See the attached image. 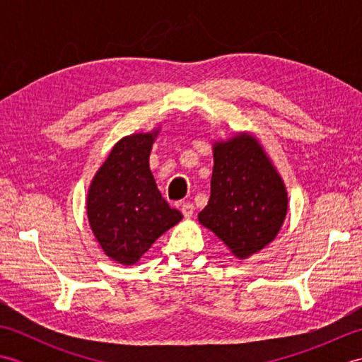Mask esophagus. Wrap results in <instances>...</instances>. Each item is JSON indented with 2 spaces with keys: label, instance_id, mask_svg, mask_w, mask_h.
<instances>
[{
  "label": "esophagus",
  "instance_id": "34e87169",
  "mask_svg": "<svg viewBox=\"0 0 362 362\" xmlns=\"http://www.w3.org/2000/svg\"><path fill=\"white\" fill-rule=\"evenodd\" d=\"M180 211L183 214V218L189 219L191 216H193V213H194V206H193V204H189V202H183Z\"/></svg>",
  "mask_w": 362,
  "mask_h": 362
}]
</instances>
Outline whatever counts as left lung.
Segmentation results:
<instances>
[{"instance_id":"1","label":"left lung","mask_w":362,"mask_h":362,"mask_svg":"<svg viewBox=\"0 0 362 362\" xmlns=\"http://www.w3.org/2000/svg\"><path fill=\"white\" fill-rule=\"evenodd\" d=\"M210 201L197 214L236 258L271 244L286 219L289 199L281 175L250 132L213 141Z\"/></svg>"}]
</instances>
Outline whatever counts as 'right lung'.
Wrapping results in <instances>:
<instances>
[{"label":"right lung","instance_id":"obj_1","mask_svg":"<svg viewBox=\"0 0 362 362\" xmlns=\"http://www.w3.org/2000/svg\"><path fill=\"white\" fill-rule=\"evenodd\" d=\"M160 126L115 143L87 193V218L98 244L110 259L132 266L182 213L161 197L149 168Z\"/></svg>","mask_w":362,"mask_h":362}]
</instances>
